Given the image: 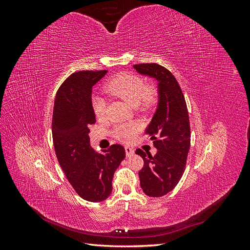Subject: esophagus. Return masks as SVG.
<instances>
[{
    "mask_svg": "<svg viewBox=\"0 0 250 250\" xmlns=\"http://www.w3.org/2000/svg\"><path fill=\"white\" fill-rule=\"evenodd\" d=\"M125 152H126V156H131L134 154V150L131 147H125Z\"/></svg>",
    "mask_w": 250,
    "mask_h": 250,
    "instance_id": "1",
    "label": "esophagus"
}]
</instances>
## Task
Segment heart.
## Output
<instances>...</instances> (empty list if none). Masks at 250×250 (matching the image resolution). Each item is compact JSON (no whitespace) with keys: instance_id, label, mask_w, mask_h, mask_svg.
I'll use <instances>...</instances> for the list:
<instances>
[{"instance_id":"heart-1","label":"heart","mask_w":250,"mask_h":250,"mask_svg":"<svg viewBox=\"0 0 250 250\" xmlns=\"http://www.w3.org/2000/svg\"><path fill=\"white\" fill-rule=\"evenodd\" d=\"M105 92L120 98L131 106H139L147 109L155 101L156 90L153 85H148L144 79L137 75L123 73L110 79L104 86ZM93 110L98 119H101L106 112V102L102 98H97L93 102ZM138 128L134 125H119L113 129V135L119 141L130 142Z\"/></svg>"}]
</instances>
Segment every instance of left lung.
Segmentation results:
<instances>
[{
    "instance_id": "left-lung-1",
    "label": "left lung",
    "mask_w": 250,
    "mask_h": 250,
    "mask_svg": "<svg viewBox=\"0 0 250 250\" xmlns=\"http://www.w3.org/2000/svg\"><path fill=\"white\" fill-rule=\"evenodd\" d=\"M133 67L140 74L158 81V106L146 129L157 152L154 156L142 149L144 166L139 172L144 193L162 197L177 186L186 170L191 146V128L185 96L173 74L157 63H140Z\"/></svg>"
}]
</instances>
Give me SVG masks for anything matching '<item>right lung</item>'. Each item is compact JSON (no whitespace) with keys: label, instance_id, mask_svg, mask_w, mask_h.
Masks as SVG:
<instances>
[{"label":"right lung","instance_id":"obj_1","mask_svg":"<svg viewBox=\"0 0 250 250\" xmlns=\"http://www.w3.org/2000/svg\"><path fill=\"white\" fill-rule=\"evenodd\" d=\"M106 73H73L58 88L53 108L52 137L58 163L74 190L90 202L110 195L113 174L125 157L119 144L98 153L89 143L88 127L96 123L92 88Z\"/></svg>","mask_w":250,"mask_h":250}]
</instances>
